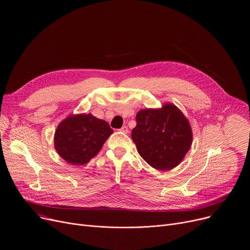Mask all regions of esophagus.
<instances>
[{
	"label": "esophagus",
	"mask_w": 250,
	"mask_h": 250,
	"mask_svg": "<svg viewBox=\"0 0 250 250\" xmlns=\"http://www.w3.org/2000/svg\"><path fill=\"white\" fill-rule=\"evenodd\" d=\"M120 131H122V132H124V133H127L128 132V128H127V126H123L121 129H120Z\"/></svg>",
	"instance_id": "1"
}]
</instances>
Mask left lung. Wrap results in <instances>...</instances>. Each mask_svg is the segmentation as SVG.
Listing matches in <instances>:
<instances>
[{"label": "left lung", "mask_w": 250, "mask_h": 250, "mask_svg": "<svg viewBox=\"0 0 250 250\" xmlns=\"http://www.w3.org/2000/svg\"><path fill=\"white\" fill-rule=\"evenodd\" d=\"M131 138L139 155L159 171L171 170L183 161L192 142L188 121L173 104L145 109L136 115Z\"/></svg>", "instance_id": "obj_1"}]
</instances>
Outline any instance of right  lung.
Segmentation results:
<instances>
[{"mask_svg":"<svg viewBox=\"0 0 250 250\" xmlns=\"http://www.w3.org/2000/svg\"><path fill=\"white\" fill-rule=\"evenodd\" d=\"M113 133L109 124L92 115L69 116L55 132V148L70 165H84L95 157Z\"/></svg>","mask_w":250,"mask_h":250,"instance_id":"1","label":"right lung"}]
</instances>
